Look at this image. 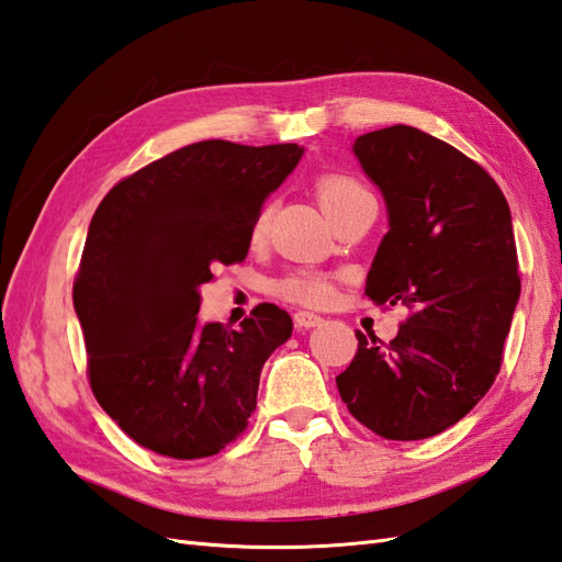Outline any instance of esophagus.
<instances>
[{"label": "esophagus", "instance_id": "1", "mask_svg": "<svg viewBox=\"0 0 562 562\" xmlns=\"http://www.w3.org/2000/svg\"><path fill=\"white\" fill-rule=\"evenodd\" d=\"M324 324V318H321L318 314H312V312H296L294 314V326L296 328H316Z\"/></svg>", "mask_w": 562, "mask_h": 562}]
</instances>
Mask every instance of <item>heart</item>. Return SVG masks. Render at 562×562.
<instances>
[{"label":"heart","instance_id":"heart-1","mask_svg":"<svg viewBox=\"0 0 562 562\" xmlns=\"http://www.w3.org/2000/svg\"><path fill=\"white\" fill-rule=\"evenodd\" d=\"M316 198L328 217L336 222L342 212L355 207L357 202L369 200V190L348 173H321L314 183ZM270 222V207H262L258 217L250 224V241L260 244L266 238ZM274 294L282 296L284 302L302 304V306H326L336 296V282L328 274L314 270H294L274 282Z\"/></svg>","mask_w":562,"mask_h":562}]
</instances>
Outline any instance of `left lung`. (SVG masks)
<instances>
[{
    "instance_id": "1",
    "label": "left lung",
    "mask_w": 562,
    "mask_h": 562,
    "mask_svg": "<svg viewBox=\"0 0 562 562\" xmlns=\"http://www.w3.org/2000/svg\"><path fill=\"white\" fill-rule=\"evenodd\" d=\"M355 154L384 193L391 226L364 294L411 314L391 342L357 330L336 384L379 437L427 439L457 425L503 367L521 292L509 205L481 164L417 127L374 130Z\"/></svg>"
}]
</instances>
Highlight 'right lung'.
Returning <instances> with one entry per match:
<instances>
[{"label":"right lung","mask_w":562,"mask_h":562,"mask_svg":"<svg viewBox=\"0 0 562 562\" xmlns=\"http://www.w3.org/2000/svg\"><path fill=\"white\" fill-rule=\"evenodd\" d=\"M300 145L207 139L117 181L93 214L71 300L93 396L127 437L169 459L220 453L248 427L260 369L292 318L258 304L236 330L198 326L200 284L241 262L262 202Z\"/></svg>","instance_id":"obj_1"}]
</instances>
